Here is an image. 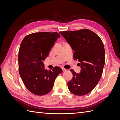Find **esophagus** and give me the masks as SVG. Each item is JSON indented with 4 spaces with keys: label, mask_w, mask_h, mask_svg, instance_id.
Masks as SVG:
<instances>
[{
    "label": "esophagus",
    "mask_w": 120,
    "mask_h": 120,
    "mask_svg": "<svg viewBox=\"0 0 120 120\" xmlns=\"http://www.w3.org/2000/svg\"><path fill=\"white\" fill-rule=\"evenodd\" d=\"M62 69H63V71H67V69H66V68H63Z\"/></svg>",
    "instance_id": "34e87169"
}]
</instances>
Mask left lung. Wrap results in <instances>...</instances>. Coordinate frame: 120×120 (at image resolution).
<instances>
[{
	"label": "left lung",
	"mask_w": 120,
	"mask_h": 120,
	"mask_svg": "<svg viewBox=\"0 0 120 120\" xmlns=\"http://www.w3.org/2000/svg\"><path fill=\"white\" fill-rule=\"evenodd\" d=\"M75 52L74 59L80 62L81 71H70L73 78L68 82L70 91L75 95H86L95 88L103 74L105 49L101 38L88 29L60 31Z\"/></svg>",
	"instance_id": "1"
}]
</instances>
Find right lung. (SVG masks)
<instances>
[{
    "instance_id": "obj_1",
    "label": "right lung",
    "mask_w": 120,
    "mask_h": 120,
    "mask_svg": "<svg viewBox=\"0 0 120 120\" xmlns=\"http://www.w3.org/2000/svg\"><path fill=\"white\" fill-rule=\"evenodd\" d=\"M60 37L56 32H35L26 35L21 42L18 56L19 75L26 89L35 95L49 93L57 76L63 72L59 67L45 70L42 62Z\"/></svg>"
}]
</instances>
